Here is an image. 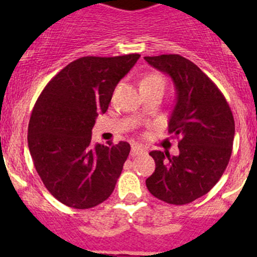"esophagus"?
Listing matches in <instances>:
<instances>
[{"label": "esophagus", "mask_w": 257, "mask_h": 257, "mask_svg": "<svg viewBox=\"0 0 257 257\" xmlns=\"http://www.w3.org/2000/svg\"><path fill=\"white\" fill-rule=\"evenodd\" d=\"M144 150H143V148L142 147H139V145H132V150H131V155L132 157H136V155H139V154H142V153H143Z\"/></svg>", "instance_id": "34e87169"}]
</instances>
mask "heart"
<instances>
[{
    "instance_id": "b5f03b06",
    "label": "heart",
    "mask_w": 257,
    "mask_h": 257,
    "mask_svg": "<svg viewBox=\"0 0 257 257\" xmlns=\"http://www.w3.org/2000/svg\"><path fill=\"white\" fill-rule=\"evenodd\" d=\"M142 83H148V84H160L164 85V78L159 74H150V76L145 77Z\"/></svg>"
}]
</instances>
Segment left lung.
<instances>
[{
	"label": "left lung",
	"instance_id": "obj_1",
	"mask_svg": "<svg viewBox=\"0 0 257 257\" xmlns=\"http://www.w3.org/2000/svg\"><path fill=\"white\" fill-rule=\"evenodd\" d=\"M167 73L177 89L169 133L179 139V155L153 150L155 172L145 180L159 200L184 205L211 190L229 164L235 136L231 109L214 82L179 54L144 57Z\"/></svg>",
	"mask_w": 257,
	"mask_h": 257
}]
</instances>
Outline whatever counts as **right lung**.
<instances>
[{
  "label": "right lung",
  "instance_id": "right-lung-1",
  "mask_svg": "<svg viewBox=\"0 0 257 257\" xmlns=\"http://www.w3.org/2000/svg\"><path fill=\"white\" fill-rule=\"evenodd\" d=\"M139 57L76 59L49 80L33 107L27 137L33 164L49 193L69 208H94L115 188L131 145L92 147V128Z\"/></svg>",
  "mask_w": 257,
  "mask_h": 257
}]
</instances>
